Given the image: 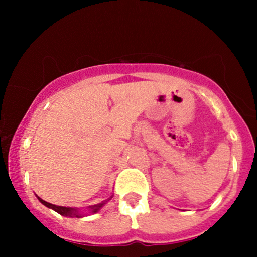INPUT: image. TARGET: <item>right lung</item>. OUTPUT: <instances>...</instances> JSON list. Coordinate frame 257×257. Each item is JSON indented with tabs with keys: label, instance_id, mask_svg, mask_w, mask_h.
I'll use <instances>...</instances> for the list:
<instances>
[{
	"label": "right lung",
	"instance_id": "1",
	"mask_svg": "<svg viewBox=\"0 0 257 257\" xmlns=\"http://www.w3.org/2000/svg\"><path fill=\"white\" fill-rule=\"evenodd\" d=\"M38 199H40V202L42 203L43 205L48 206V208H52L53 210H55L58 214L63 215V216H67V217H81V215L77 214V210H76V209H73V208H66V206H58V205L51 204V203L46 202V200H43V199H41V198H38ZM104 204H105V203H100V204H96V205L90 206L91 213H96V211H98L99 209L101 208V206L104 205Z\"/></svg>",
	"mask_w": 257,
	"mask_h": 257
}]
</instances>
